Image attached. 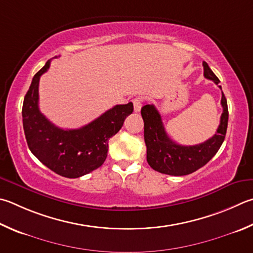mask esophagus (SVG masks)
I'll return each instance as SVG.
<instances>
[{"instance_id": "1", "label": "esophagus", "mask_w": 253, "mask_h": 253, "mask_svg": "<svg viewBox=\"0 0 253 253\" xmlns=\"http://www.w3.org/2000/svg\"><path fill=\"white\" fill-rule=\"evenodd\" d=\"M132 104H134V111L135 113H138L142 106V99L141 98H135L132 100Z\"/></svg>"}]
</instances>
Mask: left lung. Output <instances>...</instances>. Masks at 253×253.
I'll use <instances>...</instances> for the list:
<instances>
[{"mask_svg":"<svg viewBox=\"0 0 253 253\" xmlns=\"http://www.w3.org/2000/svg\"><path fill=\"white\" fill-rule=\"evenodd\" d=\"M203 65L206 79L218 84L220 81L210 70L208 64L204 62ZM219 87L221 88V86ZM221 106L223 112L215 134L201 144L182 146L169 138L157 108L154 105H145L141 108V117L144 119V137L149 166L156 171L170 176H185L205 166L217 154L226 137L229 113L223 91Z\"/></svg>","mask_w":253,"mask_h":253,"instance_id":"obj_1","label":"left lung"}]
</instances>
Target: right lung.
<instances>
[{"label":"right lung","instance_id":"1","mask_svg":"<svg viewBox=\"0 0 253 253\" xmlns=\"http://www.w3.org/2000/svg\"><path fill=\"white\" fill-rule=\"evenodd\" d=\"M50 61L34 75L22 108L23 128L29 148L41 163L59 176L79 178L102 166L107 157L108 140L134 111L132 103L116 105L79 129H62L39 108L40 77Z\"/></svg>","mask_w":253,"mask_h":253}]
</instances>
